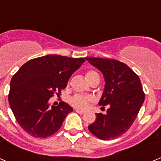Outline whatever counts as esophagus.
<instances>
[{
	"instance_id": "obj_1",
	"label": "esophagus",
	"mask_w": 161,
	"mask_h": 161,
	"mask_svg": "<svg viewBox=\"0 0 161 161\" xmlns=\"http://www.w3.org/2000/svg\"><path fill=\"white\" fill-rule=\"evenodd\" d=\"M76 112L78 114H82L85 113V111H84V110H81V109H76Z\"/></svg>"
}]
</instances>
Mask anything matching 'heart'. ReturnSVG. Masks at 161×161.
<instances>
[{
	"label": "heart",
	"instance_id": "b5f03b06",
	"mask_svg": "<svg viewBox=\"0 0 161 161\" xmlns=\"http://www.w3.org/2000/svg\"><path fill=\"white\" fill-rule=\"evenodd\" d=\"M98 76L97 72H96L93 70H89L85 73V77L88 80V81L90 82L91 80H93V78ZM93 98L89 96H84V95L80 94H76L72 97L69 101V103L71 104V106L73 107L78 108V109H85L88 107L89 102H92Z\"/></svg>",
	"mask_w": 161,
	"mask_h": 161
}]
</instances>
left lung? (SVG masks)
Wrapping results in <instances>:
<instances>
[{"label": "left lung", "instance_id": "left-lung-1", "mask_svg": "<svg viewBox=\"0 0 161 161\" xmlns=\"http://www.w3.org/2000/svg\"><path fill=\"white\" fill-rule=\"evenodd\" d=\"M103 74L106 86L99 102L106 114H96V120L88 126L93 136L109 140L126 133L136 120L144 102L145 93L136 73L123 62L102 58H85Z\"/></svg>", "mask_w": 161, "mask_h": 161}]
</instances>
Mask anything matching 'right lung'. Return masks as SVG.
<instances>
[{"label": "right lung", "mask_w": 161, "mask_h": 161, "mask_svg": "<svg viewBox=\"0 0 161 161\" xmlns=\"http://www.w3.org/2000/svg\"><path fill=\"white\" fill-rule=\"evenodd\" d=\"M85 61L48 55L32 59L13 76L8 103L19 126L35 138L49 137L58 131L72 108L64 102L49 107L48 100L67 87L75 71Z\"/></svg>", "instance_id": "add662e5"}]
</instances>
